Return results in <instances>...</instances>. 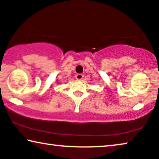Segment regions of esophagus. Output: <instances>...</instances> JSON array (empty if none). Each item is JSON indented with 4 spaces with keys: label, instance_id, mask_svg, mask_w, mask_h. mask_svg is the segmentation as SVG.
Segmentation results:
<instances>
[{
    "label": "esophagus",
    "instance_id": "1",
    "mask_svg": "<svg viewBox=\"0 0 159 159\" xmlns=\"http://www.w3.org/2000/svg\"><path fill=\"white\" fill-rule=\"evenodd\" d=\"M75 78L77 80L83 79V78H84V75H83V74H81V73L76 74V75H75Z\"/></svg>",
    "mask_w": 159,
    "mask_h": 159
}]
</instances>
